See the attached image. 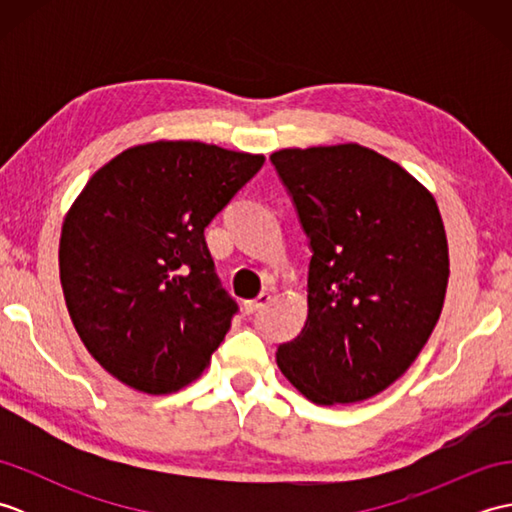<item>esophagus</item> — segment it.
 <instances>
[{"label": "esophagus", "instance_id": "34e87169", "mask_svg": "<svg viewBox=\"0 0 512 512\" xmlns=\"http://www.w3.org/2000/svg\"><path fill=\"white\" fill-rule=\"evenodd\" d=\"M268 303H270V292H262V295H259L257 299H250V301L244 303V312L246 314H255L259 310H264Z\"/></svg>", "mask_w": 512, "mask_h": 512}]
</instances>
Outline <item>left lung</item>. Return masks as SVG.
I'll use <instances>...</instances> for the list:
<instances>
[{
  "label": "left lung",
  "mask_w": 512,
  "mask_h": 512,
  "mask_svg": "<svg viewBox=\"0 0 512 512\" xmlns=\"http://www.w3.org/2000/svg\"><path fill=\"white\" fill-rule=\"evenodd\" d=\"M310 237L308 317L277 347L317 405L367 400L407 372L436 328L449 244L431 191L356 143L270 154Z\"/></svg>",
  "instance_id": "left-lung-1"
}]
</instances>
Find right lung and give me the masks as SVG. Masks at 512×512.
<instances>
[{
  "label": "right lung",
  "mask_w": 512,
  "mask_h": 512,
  "mask_svg": "<svg viewBox=\"0 0 512 512\" xmlns=\"http://www.w3.org/2000/svg\"><path fill=\"white\" fill-rule=\"evenodd\" d=\"M264 160L156 140L121 151L76 195L61 228V288L107 374L160 396L209 367L237 306L217 286L204 228Z\"/></svg>",
  "instance_id": "obj_1"
}]
</instances>
